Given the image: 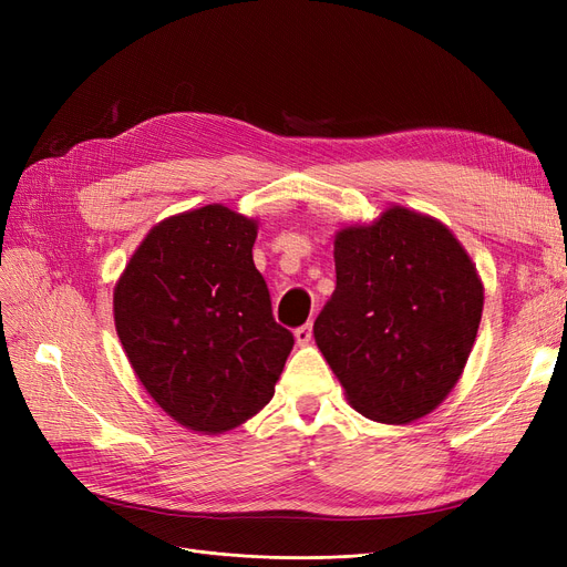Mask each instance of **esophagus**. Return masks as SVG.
I'll return each instance as SVG.
<instances>
[{
  "label": "esophagus",
  "instance_id": "esophagus-1",
  "mask_svg": "<svg viewBox=\"0 0 567 567\" xmlns=\"http://www.w3.org/2000/svg\"><path fill=\"white\" fill-rule=\"evenodd\" d=\"M312 340V323H302L300 329H296V342L298 346H307Z\"/></svg>",
  "mask_w": 567,
  "mask_h": 567
}]
</instances>
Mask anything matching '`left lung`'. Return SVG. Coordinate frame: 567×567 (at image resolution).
<instances>
[{
	"mask_svg": "<svg viewBox=\"0 0 567 567\" xmlns=\"http://www.w3.org/2000/svg\"><path fill=\"white\" fill-rule=\"evenodd\" d=\"M336 290L315 340L350 404L416 421L447 398L483 317V284L454 234L406 208L336 236Z\"/></svg>",
	"mask_w": 567,
	"mask_h": 567,
	"instance_id": "8db88e82",
	"label": "left lung"
}]
</instances>
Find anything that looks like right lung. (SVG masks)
<instances>
[{"label": "right lung", "mask_w": 567, "mask_h": 567, "mask_svg": "<svg viewBox=\"0 0 567 567\" xmlns=\"http://www.w3.org/2000/svg\"><path fill=\"white\" fill-rule=\"evenodd\" d=\"M257 225L205 205L153 227L115 286V331L177 423L225 433L255 416L293 350L252 262Z\"/></svg>", "instance_id": "right-lung-1"}]
</instances>
